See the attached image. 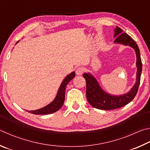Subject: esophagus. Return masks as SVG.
Returning <instances> with one entry per match:
<instances>
[{
    "instance_id": "1",
    "label": "esophagus",
    "mask_w": 150,
    "mask_h": 150,
    "mask_svg": "<svg viewBox=\"0 0 150 150\" xmlns=\"http://www.w3.org/2000/svg\"><path fill=\"white\" fill-rule=\"evenodd\" d=\"M83 72H84V69L82 67L78 68L76 70V73L77 75H82Z\"/></svg>"
}]
</instances>
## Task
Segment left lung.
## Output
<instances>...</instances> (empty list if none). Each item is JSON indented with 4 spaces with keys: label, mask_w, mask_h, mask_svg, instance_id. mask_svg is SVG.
I'll list each match as a JSON object with an SVG mask.
<instances>
[{
    "label": "left lung",
    "mask_w": 150,
    "mask_h": 150,
    "mask_svg": "<svg viewBox=\"0 0 150 150\" xmlns=\"http://www.w3.org/2000/svg\"><path fill=\"white\" fill-rule=\"evenodd\" d=\"M114 37L116 38L114 41L115 43H120L130 46L134 49L136 54L137 67L136 81L135 84L128 93L122 96H113L105 92L99 86L95 77L90 73L83 74V77L86 81V98L91 106L98 109H115L127 105L135 98L140 82L142 64L140 50L137 44L127 33H122V30L119 27L115 28Z\"/></svg>",
    "instance_id": "8db88e82"
}]
</instances>
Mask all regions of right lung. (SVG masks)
<instances>
[{
	"label": "right lung",
	"mask_w": 150,
	"mask_h": 150,
	"mask_svg": "<svg viewBox=\"0 0 150 150\" xmlns=\"http://www.w3.org/2000/svg\"><path fill=\"white\" fill-rule=\"evenodd\" d=\"M18 43V41L16 43ZM75 76V72H72L70 73V74L65 77L64 80L62 81L61 84L60 86V88L59 90L57 91V94L56 96V98L52 101L51 103L47 105L45 107H43V108L39 109L38 110H35V111H27L28 112H31V113L34 115H47V114H51L53 113V112L57 111L59 110L61 107L62 106L63 103H64V99H65V90L66 87L68 85V83L70 82Z\"/></svg>",
	"instance_id": "right-lung-1"
}]
</instances>
